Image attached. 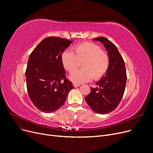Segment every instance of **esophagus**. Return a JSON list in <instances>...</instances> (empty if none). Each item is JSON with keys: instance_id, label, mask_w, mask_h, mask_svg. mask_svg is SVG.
I'll list each match as a JSON object with an SVG mask.
<instances>
[{"instance_id": "1", "label": "esophagus", "mask_w": 153, "mask_h": 153, "mask_svg": "<svg viewBox=\"0 0 153 153\" xmlns=\"http://www.w3.org/2000/svg\"><path fill=\"white\" fill-rule=\"evenodd\" d=\"M73 86H74V87H79V86H80V85H79V84H78L74 83V84H73Z\"/></svg>"}]
</instances>
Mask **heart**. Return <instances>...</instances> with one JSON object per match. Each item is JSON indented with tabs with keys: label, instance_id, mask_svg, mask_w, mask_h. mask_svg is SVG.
I'll return each instance as SVG.
<instances>
[{
	"label": "heart",
	"instance_id": "b5f03b06",
	"mask_svg": "<svg viewBox=\"0 0 153 153\" xmlns=\"http://www.w3.org/2000/svg\"><path fill=\"white\" fill-rule=\"evenodd\" d=\"M74 53L65 50L61 55L64 67L72 72L77 69L82 63V69L76 71L69 76L72 82L82 84L92 79L99 80L108 71L110 58L108 53L100 47L91 42H84L74 48Z\"/></svg>",
	"mask_w": 153,
	"mask_h": 153
}]
</instances>
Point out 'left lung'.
<instances>
[{
    "instance_id": "obj_1",
    "label": "left lung",
    "mask_w": 153,
    "mask_h": 153,
    "mask_svg": "<svg viewBox=\"0 0 153 153\" xmlns=\"http://www.w3.org/2000/svg\"><path fill=\"white\" fill-rule=\"evenodd\" d=\"M100 42L107 51L110 64L106 75L96 83L97 87H91V93L85 100L91 109L99 114L114 110L123 96L126 83L125 62L116 46L105 37L94 38Z\"/></svg>"
}]
</instances>
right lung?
I'll return each instance as SVG.
<instances>
[{
  "mask_svg": "<svg viewBox=\"0 0 153 153\" xmlns=\"http://www.w3.org/2000/svg\"><path fill=\"white\" fill-rule=\"evenodd\" d=\"M73 42L50 36L43 39L29 56L25 71L27 91L34 105L42 111L51 113L65 103L74 89L66 78L61 55Z\"/></svg>",
  "mask_w": 153,
  "mask_h": 153,
  "instance_id": "add662e5",
  "label": "right lung"
}]
</instances>
